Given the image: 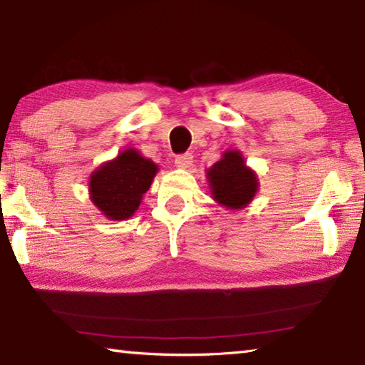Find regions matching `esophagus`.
<instances>
[{
    "label": "esophagus",
    "mask_w": 365,
    "mask_h": 365,
    "mask_svg": "<svg viewBox=\"0 0 365 365\" xmlns=\"http://www.w3.org/2000/svg\"><path fill=\"white\" fill-rule=\"evenodd\" d=\"M193 164V155L192 154H180L175 157V165L178 168H190Z\"/></svg>",
    "instance_id": "esophagus-1"
}]
</instances>
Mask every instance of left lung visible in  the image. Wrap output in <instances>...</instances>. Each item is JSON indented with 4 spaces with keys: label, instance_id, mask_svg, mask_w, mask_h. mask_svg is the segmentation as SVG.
Masks as SVG:
<instances>
[{
    "label": "left lung",
    "instance_id": "obj_1",
    "mask_svg": "<svg viewBox=\"0 0 365 365\" xmlns=\"http://www.w3.org/2000/svg\"><path fill=\"white\" fill-rule=\"evenodd\" d=\"M211 197L226 210H242L259 190V177L246 165L241 150L230 149L206 170Z\"/></svg>",
    "mask_w": 365,
    "mask_h": 365
}]
</instances>
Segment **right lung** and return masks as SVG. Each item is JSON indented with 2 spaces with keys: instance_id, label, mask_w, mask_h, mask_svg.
Wrapping results in <instances>:
<instances>
[{
  "instance_id": "obj_1",
  "label": "right lung",
  "mask_w": 365,
  "mask_h": 365,
  "mask_svg": "<svg viewBox=\"0 0 365 365\" xmlns=\"http://www.w3.org/2000/svg\"><path fill=\"white\" fill-rule=\"evenodd\" d=\"M157 172L159 165L138 149H124L91 172L88 178L90 200L108 220H129L138 211Z\"/></svg>"
}]
</instances>
